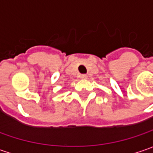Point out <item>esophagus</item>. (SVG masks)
<instances>
[{
  "mask_svg": "<svg viewBox=\"0 0 153 153\" xmlns=\"http://www.w3.org/2000/svg\"><path fill=\"white\" fill-rule=\"evenodd\" d=\"M80 77H81V79H86V78L88 77V76L85 75V74H82V75L80 76Z\"/></svg>",
  "mask_w": 153,
  "mask_h": 153,
  "instance_id": "1",
  "label": "esophagus"
}]
</instances>
